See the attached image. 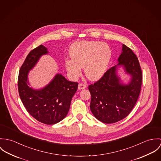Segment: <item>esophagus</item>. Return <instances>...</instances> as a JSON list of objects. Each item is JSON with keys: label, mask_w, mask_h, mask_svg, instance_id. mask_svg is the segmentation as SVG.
Returning <instances> with one entry per match:
<instances>
[{"label": "esophagus", "mask_w": 161, "mask_h": 161, "mask_svg": "<svg viewBox=\"0 0 161 161\" xmlns=\"http://www.w3.org/2000/svg\"><path fill=\"white\" fill-rule=\"evenodd\" d=\"M86 84H83V83H80L78 85V89H85L86 88Z\"/></svg>", "instance_id": "obj_1"}]
</instances>
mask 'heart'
<instances>
[{
	"mask_svg": "<svg viewBox=\"0 0 161 161\" xmlns=\"http://www.w3.org/2000/svg\"><path fill=\"white\" fill-rule=\"evenodd\" d=\"M72 59L65 61V67L73 78L81 74L84 67L86 76L90 80H97L106 72L112 57L110 47L105 43L84 41L74 42L70 49Z\"/></svg>",
	"mask_w": 161,
	"mask_h": 161,
	"instance_id": "b5f03b06",
	"label": "heart"
}]
</instances>
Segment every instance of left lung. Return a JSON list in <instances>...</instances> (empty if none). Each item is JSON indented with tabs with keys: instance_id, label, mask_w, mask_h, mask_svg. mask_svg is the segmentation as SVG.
Segmentation results:
<instances>
[{
	"instance_id": "1",
	"label": "left lung",
	"mask_w": 161,
	"mask_h": 161,
	"mask_svg": "<svg viewBox=\"0 0 161 161\" xmlns=\"http://www.w3.org/2000/svg\"><path fill=\"white\" fill-rule=\"evenodd\" d=\"M117 65H123L131 75L130 83L123 85L116 75L117 65L109 69L88 86L91 95L90 109L94 117L105 124L124 119L135 106L141 91L143 74L140 62L132 50L123 44Z\"/></svg>"
}]
</instances>
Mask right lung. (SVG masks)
<instances>
[{
	"label": "right lung",
	"mask_w": 161,
	"mask_h": 161,
	"mask_svg": "<svg viewBox=\"0 0 161 161\" xmlns=\"http://www.w3.org/2000/svg\"><path fill=\"white\" fill-rule=\"evenodd\" d=\"M47 53V48L40 45L28 54L19 69L18 89L20 99L28 112L37 121L53 125L63 120L67 115L78 83L70 81L62 75L57 74L45 88L40 90L30 88L27 85L29 70L42 55Z\"/></svg>",
	"instance_id": "add662e5"
}]
</instances>
